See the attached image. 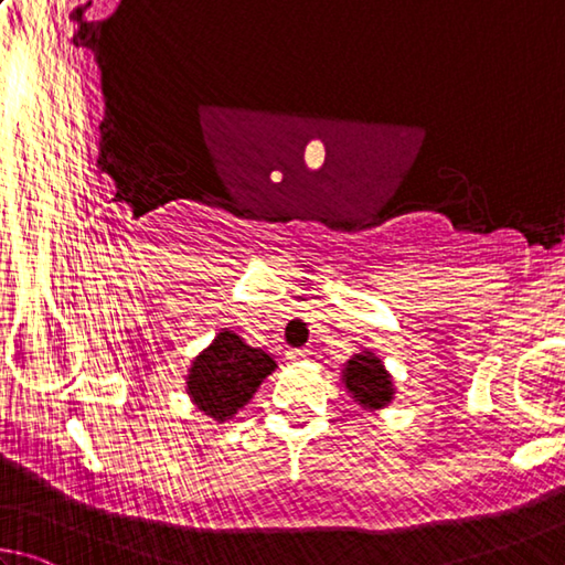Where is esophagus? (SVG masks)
<instances>
[{
	"label": "esophagus",
	"mask_w": 565,
	"mask_h": 565,
	"mask_svg": "<svg viewBox=\"0 0 565 565\" xmlns=\"http://www.w3.org/2000/svg\"><path fill=\"white\" fill-rule=\"evenodd\" d=\"M308 358H310V350H290L288 352L290 362H305Z\"/></svg>",
	"instance_id": "34e87169"
}]
</instances>
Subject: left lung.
I'll use <instances>...</instances> for the list:
<instances>
[{
	"label": "left lung",
	"instance_id": "obj_1",
	"mask_svg": "<svg viewBox=\"0 0 565 565\" xmlns=\"http://www.w3.org/2000/svg\"><path fill=\"white\" fill-rule=\"evenodd\" d=\"M340 380L352 402L358 404L362 412L377 414L384 407H390L394 402V394H397L392 372L384 367V362L372 350L354 352L352 358L342 364Z\"/></svg>",
	"mask_w": 565,
	"mask_h": 565
}]
</instances>
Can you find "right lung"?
<instances>
[{
	"label": "right lung",
	"instance_id": "right-lung-1",
	"mask_svg": "<svg viewBox=\"0 0 565 565\" xmlns=\"http://www.w3.org/2000/svg\"><path fill=\"white\" fill-rule=\"evenodd\" d=\"M275 370L277 362L270 354L250 348L235 330L223 328L193 358L185 374V394L198 412L223 424L253 399L257 387Z\"/></svg>",
	"mask_w": 565,
	"mask_h": 565
}]
</instances>
